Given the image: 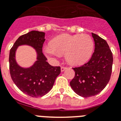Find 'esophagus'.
Returning <instances> with one entry per match:
<instances>
[{"instance_id":"1","label":"esophagus","mask_w":121,"mask_h":121,"mask_svg":"<svg viewBox=\"0 0 121 121\" xmlns=\"http://www.w3.org/2000/svg\"><path fill=\"white\" fill-rule=\"evenodd\" d=\"M66 69H67V68L66 67H64V66H62V67H61V72H63V71H64L66 70Z\"/></svg>"}]
</instances>
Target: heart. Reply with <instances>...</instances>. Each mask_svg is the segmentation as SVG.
I'll return each instance as SVG.
<instances>
[{
  "instance_id": "heart-1",
  "label": "heart",
  "mask_w": 121,
  "mask_h": 121,
  "mask_svg": "<svg viewBox=\"0 0 121 121\" xmlns=\"http://www.w3.org/2000/svg\"><path fill=\"white\" fill-rule=\"evenodd\" d=\"M94 42L87 34H65L55 38L51 45L44 48L45 53L53 60L65 55L66 60L71 65H79L90 58Z\"/></svg>"
}]
</instances>
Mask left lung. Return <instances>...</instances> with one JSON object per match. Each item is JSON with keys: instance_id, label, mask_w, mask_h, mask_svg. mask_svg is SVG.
<instances>
[{"instance_id": "1", "label": "left lung", "mask_w": 121, "mask_h": 121, "mask_svg": "<svg viewBox=\"0 0 121 121\" xmlns=\"http://www.w3.org/2000/svg\"><path fill=\"white\" fill-rule=\"evenodd\" d=\"M92 36L95 52L88 63L73 68L75 76L69 83L73 90L84 98L98 95L106 86L113 63L112 53L106 41L95 33H92Z\"/></svg>"}]
</instances>
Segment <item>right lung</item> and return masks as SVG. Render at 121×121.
Returning a JSON list of instances; mask_svg holds the SVG:
<instances>
[{"label": "right lung", "instance_id": "obj_1", "mask_svg": "<svg viewBox=\"0 0 121 121\" xmlns=\"http://www.w3.org/2000/svg\"><path fill=\"white\" fill-rule=\"evenodd\" d=\"M45 35L44 32L33 30L22 35L10 51L9 69L12 79L20 91L33 98L42 97L48 93L61 73L60 67L51 66L42 53ZM21 45L30 46L37 52V61L29 68L21 67L15 60L16 49Z\"/></svg>", "mask_w": 121, "mask_h": 121}]
</instances>
